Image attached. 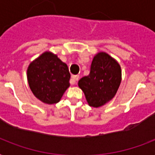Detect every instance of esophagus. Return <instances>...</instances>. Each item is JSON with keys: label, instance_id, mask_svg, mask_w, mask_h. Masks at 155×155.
I'll return each instance as SVG.
<instances>
[{"label": "esophagus", "instance_id": "1", "mask_svg": "<svg viewBox=\"0 0 155 155\" xmlns=\"http://www.w3.org/2000/svg\"><path fill=\"white\" fill-rule=\"evenodd\" d=\"M79 78H80V76L77 75H72V76H71V80H70L71 84H75V83H76V81L79 80Z\"/></svg>", "mask_w": 155, "mask_h": 155}]
</instances>
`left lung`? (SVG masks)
<instances>
[{
  "label": "left lung",
  "instance_id": "1",
  "mask_svg": "<svg viewBox=\"0 0 155 155\" xmlns=\"http://www.w3.org/2000/svg\"><path fill=\"white\" fill-rule=\"evenodd\" d=\"M121 81L119 63L108 54L101 52L92 59L90 73L79 80L90 106L98 108L113 99Z\"/></svg>",
  "mask_w": 155,
  "mask_h": 155
}]
</instances>
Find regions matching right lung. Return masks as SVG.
I'll use <instances>...</instances> for the list:
<instances>
[{
	"mask_svg": "<svg viewBox=\"0 0 155 155\" xmlns=\"http://www.w3.org/2000/svg\"><path fill=\"white\" fill-rule=\"evenodd\" d=\"M68 67L57 55L45 52L30 63L28 83L32 92L43 103H58L70 86Z\"/></svg>",
	"mask_w": 155,
	"mask_h": 155,
	"instance_id": "1",
	"label": "right lung"
}]
</instances>
